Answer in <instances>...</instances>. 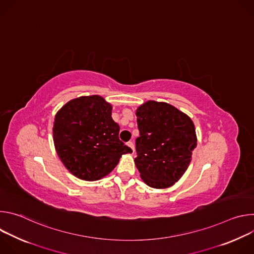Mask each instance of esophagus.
I'll list each match as a JSON object with an SVG mask.
<instances>
[{"label": "esophagus", "mask_w": 254, "mask_h": 254, "mask_svg": "<svg viewBox=\"0 0 254 254\" xmlns=\"http://www.w3.org/2000/svg\"><path fill=\"white\" fill-rule=\"evenodd\" d=\"M127 147H129V148L131 149V151H132V152H134V144H133V142H132V141H127Z\"/></svg>", "instance_id": "34e87169"}]
</instances>
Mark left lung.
Returning <instances> with one entry per match:
<instances>
[{"label":"left lung","mask_w":254,"mask_h":254,"mask_svg":"<svg viewBox=\"0 0 254 254\" xmlns=\"http://www.w3.org/2000/svg\"><path fill=\"white\" fill-rule=\"evenodd\" d=\"M135 166L148 186L166 189L187 171L197 135L192 120L167 102L148 100L136 111Z\"/></svg>","instance_id":"obj_1"}]
</instances>
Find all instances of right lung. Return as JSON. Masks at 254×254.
Segmentation results:
<instances>
[{
  "instance_id": "obj_1",
  "label": "right lung",
  "mask_w": 254,
  "mask_h": 254,
  "mask_svg": "<svg viewBox=\"0 0 254 254\" xmlns=\"http://www.w3.org/2000/svg\"><path fill=\"white\" fill-rule=\"evenodd\" d=\"M113 105L99 95L69 100L53 124L56 153L65 168L84 181L110 174L131 149L119 138L120 126L112 118Z\"/></svg>"
}]
</instances>
